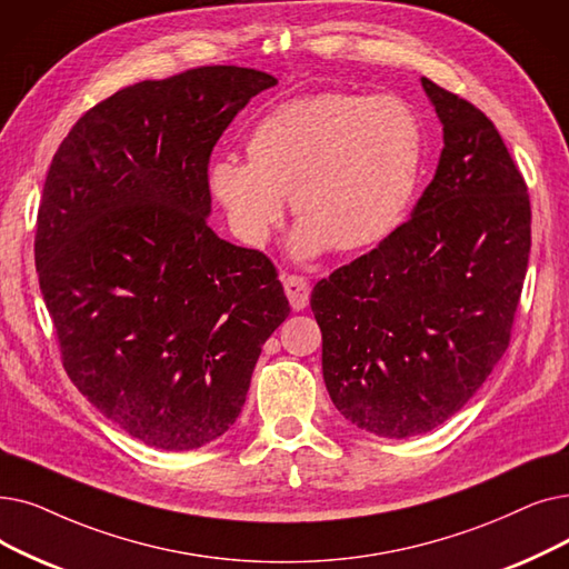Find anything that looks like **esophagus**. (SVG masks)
Masks as SVG:
<instances>
[{"mask_svg":"<svg viewBox=\"0 0 569 569\" xmlns=\"http://www.w3.org/2000/svg\"><path fill=\"white\" fill-rule=\"evenodd\" d=\"M283 290H286V298L295 311H302L309 305V281L307 279L288 274V277H283Z\"/></svg>","mask_w":569,"mask_h":569,"instance_id":"34e87169","label":"esophagus"}]
</instances>
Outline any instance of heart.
Masks as SVG:
<instances>
[{
  "label": "heart",
  "mask_w": 569,
  "mask_h": 569,
  "mask_svg": "<svg viewBox=\"0 0 569 569\" xmlns=\"http://www.w3.org/2000/svg\"><path fill=\"white\" fill-rule=\"evenodd\" d=\"M249 160H211L207 186L246 246H262L286 197L300 216L295 258L332 243L360 251L388 239L405 220L421 177L423 128L395 94L320 92L264 113L246 141Z\"/></svg>",
  "instance_id": "b5f03b06"
}]
</instances>
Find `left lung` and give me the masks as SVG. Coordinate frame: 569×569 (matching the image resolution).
I'll use <instances>...</instances> for the list:
<instances>
[{
    "label": "left lung",
    "mask_w": 569,
    "mask_h": 569,
    "mask_svg": "<svg viewBox=\"0 0 569 569\" xmlns=\"http://www.w3.org/2000/svg\"><path fill=\"white\" fill-rule=\"evenodd\" d=\"M421 86L443 130L435 179L405 226L311 292L330 400L386 439L435 430L481 388L509 346L530 256V197L500 132Z\"/></svg>",
    "instance_id": "1"
}]
</instances>
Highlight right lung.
I'll return each instance as SVG.
<instances>
[{"instance_id":"obj_1","label":"right lung","mask_w":569,"mask_h":569,"mask_svg":"<svg viewBox=\"0 0 569 569\" xmlns=\"http://www.w3.org/2000/svg\"><path fill=\"white\" fill-rule=\"evenodd\" d=\"M271 73L200 67L79 118L48 169L34 260L62 362L146 447L226 435L262 343L290 313L267 256L209 228V156Z\"/></svg>"}]
</instances>
